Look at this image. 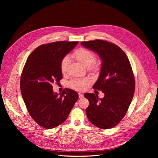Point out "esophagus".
Wrapping results in <instances>:
<instances>
[{"label": "esophagus", "mask_w": 158, "mask_h": 158, "mask_svg": "<svg viewBox=\"0 0 158 158\" xmlns=\"http://www.w3.org/2000/svg\"><path fill=\"white\" fill-rule=\"evenodd\" d=\"M79 98H81V99L83 98H84V95H83V94L79 93Z\"/></svg>", "instance_id": "1"}]
</instances>
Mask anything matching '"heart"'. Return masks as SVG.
I'll return each mask as SVG.
<instances>
[{
  "label": "heart",
  "mask_w": 158,
  "mask_h": 158,
  "mask_svg": "<svg viewBox=\"0 0 158 158\" xmlns=\"http://www.w3.org/2000/svg\"><path fill=\"white\" fill-rule=\"evenodd\" d=\"M73 57L76 59L77 61L81 63L84 66L92 71H96L99 68V63L98 61L95 60L94 54L87 49L85 48H79L76 49L72 54ZM69 64V59L67 57H65L62 59L60 62V71L62 74H65L67 73V67ZM90 80L88 78H82V79H74L71 80L69 85L71 88L76 90V91H83L85 86L89 84Z\"/></svg>",
  "instance_id": "obj_1"
}]
</instances>
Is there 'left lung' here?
<instances>
[{"label": "left lung", "instance_id": "8db88e82", "mask_svg": "<svg viewBox=\"0 0 158 158\" xmlns=\"http://www.w3.org/2000/svg\"><path fill=\"white\" fill-rule=\"evenodd\" d=\"M84 48L96 52L102 60L98 79L93 89L102 91L103 98L94 93H85L89 101L85 109L87 117L98 127H114L126 115L133 98L134 77L125 52L116 44L106 40L82 42Z\"/></svg>", "mask_w": 158, "mask_h": 158}]
</instances>
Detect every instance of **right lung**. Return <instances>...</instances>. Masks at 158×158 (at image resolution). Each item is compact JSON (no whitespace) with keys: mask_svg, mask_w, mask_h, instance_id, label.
I'll use <instances>...</instances> for the list:
<instances>
[{"mask_svg":"<svg viewBox=\"0 0 158 158\" xmlns=\"http://www.w3.org/2000/svg\"><path fill=\"white\" fill-rule=\"evenodd\" d=\"M78 42L58 41L37 48L27 58L20 77L22 98L31 118L40 126L52 129L63 123L79 98L78 93L65 89L58 94L53 84L62 79V59Z\"/></svg>","mask_w":158,"mask_h":158,"instance_id":"add662e5","label":"right lung"}]
</instances>
